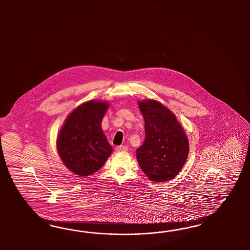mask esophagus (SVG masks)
<instances>
[{"mask_svg": "<svg viewBox=\"0 0 250 250\" xmlns=\"http://www.w3.org/2000/svg\"><path fill=\"white\" fill-rule=\"evenodd\" d=\"M127 150V146H118L115 147V151L116 152H125Z\"/></svg>", "mask_w": 250, "mask_h": 250, "instance_id": "1", "label": "esophagus"}]
</instances>
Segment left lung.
<instances>
[{"instance_id":"8db88e82","label":"left lung","mask_w":250,"mask_h":250,"mask_svg":"<svg viewBox=\"0 0 250 250\" xmlns=\"http://www.w3.org/2000/svg\"><path fill=\"white\" fill-rule=\"evenodd\" d=\"M145 120L146 138L136 149L138 164L152 182L171 180L180 172L189 154V142L176 116L160 103H138Z\"/></svg>"}]
</instances>
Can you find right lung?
Here are the masks:
<instances>
[{
  "mask_svg": "<svg viewBox=\"0 0 250 250\" xmlns=\"http://www.w3.org/2000/svg\"><path fill=\"white\" fill-rule=\"evenodd\" d=\"M107 103L91 101L77 107L62 126L57 147L69 170L89 176L99 170L113 151L102 130Z\"/></svg>",
  "mask_w": 250,
  "mask_h": 250,
  "instance_id": "add662e5",
  "label": "right lung"
}]
</instances>
